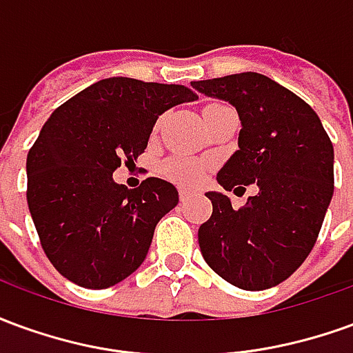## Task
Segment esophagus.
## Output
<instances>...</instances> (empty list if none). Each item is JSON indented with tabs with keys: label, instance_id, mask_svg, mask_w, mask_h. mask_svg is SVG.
<instances>
[{
	"label": "esophagus",
	"instance_id": "34e87169",
	"mask_svg": "<svg viewBox=\"0 0 353 353\" xmlns=\"http://www.w3.org/2000/svg\"><path fill=\"white\" fill-rule=\"evenodd\" d=\"M192 196H196V191H192V189H185V187H179V200H181V202H187V200H191Z\"/></svg>",
	"mask_w": 353,
	"mask_h": 353
}]
</instances>
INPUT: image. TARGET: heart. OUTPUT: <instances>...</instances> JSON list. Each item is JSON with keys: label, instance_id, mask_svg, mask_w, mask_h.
Returning a JSON list of instances; mask_svg holds the SVG:
<instances>
[{"label": "heart", "instance_id": "heart-1", "mask_svg": "<svg viewBox=\"0 0 353 353\" xmlns=\"http://www.w3.org/2000/svg\"><path fill=\"white\" fill-rule=\"evenodd\" d=\"M206 162L192 157H172L162 166L164 176L181 185H199L206 176Z\"/></svg>", "mask_w": 353, "mask_h": 353}]
</instances>
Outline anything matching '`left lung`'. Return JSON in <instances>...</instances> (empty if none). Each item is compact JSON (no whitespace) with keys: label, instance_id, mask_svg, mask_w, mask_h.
<instances>
[{"label":"left lung","instance_id":"obj_1","mask_svg":"<svg viewBox=\"0 0 353 353\" xmlns=\"http://www.w3.org/2000/svg\"><path fill=\"white\" fill-rule=\"evenodd\" d=\"M191 87L229 101L242 124L217 183L225 191L250 183L259 189L240 210L225 192H206L214 212L199 229L202 257L236 288H274L316 244L333 199V143L316 111L266 75L236 73Z\"/></svg>","mask_w":353,"mask_h":353}]
</instances>
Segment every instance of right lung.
<instances>
[{"instance_id": "obj_1", "label": "right lung", "mask_w": 353, "mask_h": 353, "mask_svg": "<svg viewBox=\"0 0 353 353\" xmlns=\"http://www.w3.org/2000/svg\"><path fill=\"white\" fill-rule=\"evenodd\" d=\"M196 98L183 85L109 77L49 117L28 153L26 196L43 250L64 278L105 289L145 261L157 223L179 194L159 177L130 191L113 172L145 151L159 115Z\"/></svg>"}]
</instances>
